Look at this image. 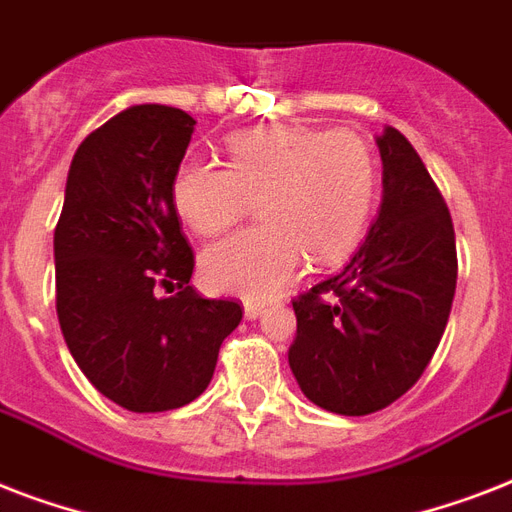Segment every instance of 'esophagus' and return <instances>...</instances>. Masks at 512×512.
I'll return each instance as SVG.
<instances>
[{
	"mask_svg": "<svg viewBox=\"0 0 512 512\" xmlns=\"http://www.w3.org/2000/svg\"><path fill=\"white\" fill-rule=\"evenodd\" d=\"M265 311V305H260V303H244V316H247V319H257V316H260V313Z\"/></svg>",
	"mask_w": 512,
	"mask_h": 512,
	"instance_id": "esophagus-1",
	"label": "esophagus"
}]
</instances>
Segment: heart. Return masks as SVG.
<instances>
[{"mask_svg": "<svg viewBox=\"0 0 512 512\" xmlns=\"http://www.w3.org/2000/svg\"><path fill=\"white\" fill-rule=\"evenodd\" d=\"M225 151L228 167L191 159L172 180L177 215L201 236L228 231L257 199L263 223L201 257L212 289L271 300L297 279L305 257L335 265L361 241L377 199V164L356 132L276 124L233 135Z\"/></svg>", "mask_w": 512, "mask_h": 512, "instance_id": "heart-1", "label": "heart"}]
</instances>
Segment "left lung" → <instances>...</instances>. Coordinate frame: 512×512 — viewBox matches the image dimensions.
<instances>
[{"mask_svg":"<svg viewBox=\"0 0 512 512\" xmlns=\"http://www.w3.org/2000/svg\"><path fill=\"white\" fill-rule=\"evenodd\" d=\"M380 215L340 273L292 303L289 369L313 404L361 417L420 380L436 353L457 287V244L444 196L412 143L377 138Z\"/></svg>","mask_w":512,"mask_h":512,"instance_id":"left-lung-1","label":"left lung"}]
</instances>
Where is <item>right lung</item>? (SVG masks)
<instances>
[{"label": "right lung", "mask_w": 512, "mask_h": 512, "mask_svg": "<svg viewBox=\"0 0 512 512\" xmlns=\"http://www.w3.org/2000/svg\"><path fill=\"white\" fill-rule=\"evenodd\" d=\"M193 124L180 108L146 103L90 132L55 228L60 332L84 377L130 412L201 396L241 321L239 303L204 300L188 284L193 252L172 180Z\"/></svg>", "instance_id": "add662e5"}]
</instances>
